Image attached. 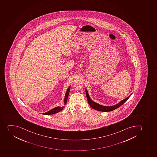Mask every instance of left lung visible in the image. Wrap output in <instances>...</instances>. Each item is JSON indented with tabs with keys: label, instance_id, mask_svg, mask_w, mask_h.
I'll use <instances>...</instances> for the list:
<instances>
[{
	"label": "left lung",
	"instance_id": "8db88e82",
	"mask_svg": "<svg viewBox=\"0 0 157 157\" xmlns=\"http://www.w3.org/2000/svg\"><path fill=\"white\" fill-rule=\"evenodd\" d=\"M86 95L87 99L88 104H89L91 108H93L94 109H96L97 111H101V112H110V111H113L114 109H117V108H119L120 106L122 105L123 104H124L128 100V98L130 97L131 94L129 96L128 98H127L126 99L121 101V102H119V104L112 106H103V105H100L99 104H97L96 102L93 101L89 97V94H88V91L86 89Z\"/></svg>",
	"mask_w": 157,
	"mask_h": 157
}]
</instances>
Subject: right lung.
Wrapping results in <instances>:
<instances>
[{
  "instance_id": "right-lung-1",
  "label": "right lung",
  "mask_w": 157,
  "mask_h": 157,
  "mask_svg": "<svg viewBox=\"0 0 157 157\" xmlns=\"http://www.w3.org/2000/svg\"><path fill=\"white\" fill-rule=\"evenodd\" d=\"M70 89V87L68 88V89L67 90L66 93V95H65V100H64V103L65 105L67 104V100H68V95H69V93ZM63 106L60 107V106H58L56 108H54L53 109H51V111H48V112L45 113H43V115H52V114H56L57 113H59L60 111H62V109H63Z\"/></svg>"
}]
</instances>
